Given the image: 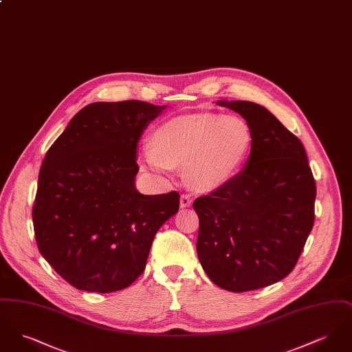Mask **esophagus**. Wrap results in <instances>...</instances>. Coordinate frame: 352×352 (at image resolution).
Returning a JSON list of instances; mask_svg holds the SVG:
<instances>
[{
    "instance_id": "34e87169",
    "label": "esophagus",
    "mask_w": 352,
    "mask_h": 352,
    "mask_svg": "<svg viewBox=\"0 0 352 352\" xmlns=\"http://www.w3.org/2000/svg\"><path fill=\"white\" fill-rule=\"evenodd\" d=\"M191 204H192V199L190 198V195H187V194L181 195V207H182V208H187V207H190Z\"/></svg>"
}]
</instances>
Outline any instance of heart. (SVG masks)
I'll use <instances>...</instances> for the list:
<instances>
[{"label": "heart", "instance_id": "obj_1", "mask_svg": "<svg viewBox=\"0 0 352 352\" xmlns=\"http://www.w3.org/2000/svg\"><path fill=\"white\" fill-rule=\"evenodd\" d=\"M151 148L140 154L142 168L166 174L184 165V179L201 191H212L234 178L252 146L244 118L192 115L171 118L151 135Z\"/></svg>", "mask_w": 352, "mask_h": 352}]
</instances>
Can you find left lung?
<instances>
[{"instance_id": "obj_1", "label": "left lung", "mask_w": 352, "mask_h": 352, "mask_svg": "<svg viewBox=\"0 0 352 352\" xmlns=\"http://www.w3.org/2000/svg\"><path fill=\"white\" fill-rule=\"evenodd\" d=\"M217 104L247 121L251 153L234 178L194 201L197 252L214 284L241 293L276 284L296 267L314 224L317 188L301 141L267 108Z\"/></svg>"}]
</instances>
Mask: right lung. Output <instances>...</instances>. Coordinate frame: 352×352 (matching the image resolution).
Masks as SVG:
<instances>
[{
    "label": "right lung",
    "instance_id": "1",
    "mask_svg": "<svg viewBox=\"0 0 352 352\" xmlns=\"http://www.w3.org/2000/svg\"><path fill=\"white\" fill-rule=\"evenodd\" d=\"M166 105L140 100L84 107L42 162L33 207L38 250L74 287L111 293L144 272L151 243L179 210V194L135 188L137 145Z\"/></svg>",
    "mask_w": 352,
    "mask_h": 352
}]
</instances>
